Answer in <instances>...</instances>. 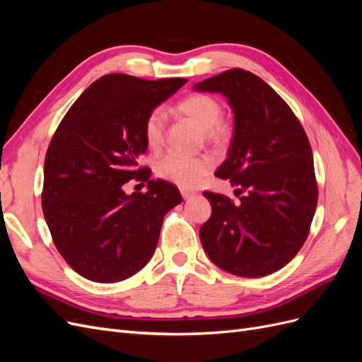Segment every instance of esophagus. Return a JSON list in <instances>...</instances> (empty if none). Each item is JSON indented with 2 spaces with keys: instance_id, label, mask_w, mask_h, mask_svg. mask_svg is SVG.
I'll use <instances>...</instances> for the list:
<instances>
[{
  "instance_id": "34e87169",
  "label": "esophagus",
  "mask_w": 362,
  "mask_h": 362,
  "mask_svg": "<svg viewBox=\"0 0 362 362\" xmlns=\"http://www.w3.org/2000/svg\"><path fill=\"white\" fill-rule=\"evenodd\" d=\"M181 194H182L184 199H189V198H192V196L194 194V192L187 190V189H181Z\"/></svg>"
}]
</instances>
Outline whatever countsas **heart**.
Wrapping results in <instances>:
<instances>
[{"instance_id": "heart-1", "label": "heart", "mask_w": 362, "mask_h": 362, "mask_svg": "<svg viewBox=\"0 0 362 362\" xmlns=\"http://www.w3.org/2000/svg\"><path fill=\"white\" fill-rule=\"evenodd\" d=\"M178 112L192 119L202 128V133L208 144L214 146H225L231 139V128L222 122V105L216 98L204 93H194L177 105ZM166 115L161 108H156L149 113L145 122V139L149 148L157 149L163 145ZM213 158L208 154L181 156L168 154L157 161V175L163 180L170 181L184 189H192L201 181L204 175L211 170Z\"/></svg>"}]
</instances>
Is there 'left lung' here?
<instances>
[{"mask_svg":"<svg viewBox=\"0 0 362 362\" xmlns=\"http://www.w3.org/2000/svg\"><path fill=\"white\" fill-rule=\"evenodd\" d=\"M222 93L234 113L228 157L217 169L240 202L204 192L211 216L201 226V243L217 267L242 278L278 272L296 257L317 206L313 151L288 104L243 69H229L193 86Z\"/></svg>","mask_w":362,"mask_h":362,"instance_id":"obj_1","label":"left lung"}]
</instances>
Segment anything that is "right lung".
Wrapping results in <instances>:
<instances>
[{
	"mask_svg": "<svg viewBox=\"0 0 362 362\" xmlns=\"http://www.w3.org/2000/svg\"><path fill=\"white\" fill-rule=\"evenodd\" d=\"M187 78L141 80L108 74L64 115L47 151L42 208L60 255L83 278L119 282L144 269L163 218L182 198L177 185L137 168L148 144L145 122ZM147 182L144 195L123 184Z\"/></svg>",
	"mask_w": 362,
	"mask_h": 362,
	"instance_id": "right-lung-1",
	"label": "right lung"
}]
</instances>
